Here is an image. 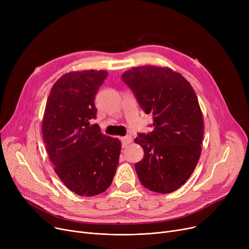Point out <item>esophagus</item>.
Returning <instances> with one entry per match:
<instances>
[{
	"instance_id": "obj_1",
	"label": "esophagus",
	"mask_w": 249,
	"mask_h": 249,
	"mask_svg": "<svg viewBox=\"0 0 249 249\" xmlns=\"http://www.w3.org/2000/svg\"><path fill=\"white\" fill-rule=\"evenodd\" d=\"M121 142H122V147H126L128 144L132 142V137L131 136H125L121 138Z\"/></svg>"
}]
</instances>
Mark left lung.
<instances>
[{
	"label": "left lung",
	"mask_w": 249,
	"mask_h": 249,
	"mask_svg": "<svg viewBox=\"0 0 249 249\" xmlns=\"http://www.w3.org/2000/svg\"><path fill=\"white\" fill-rule=\"evenodd\" d=\"M121 77L141 109L153 115V131L135 138L144 151L135 163L141 185L160 194L175 192L185 185L201 155L204 122L197 95L184 76L168 68L144 65Z\"/></svg>",
	"instance_id": "left-lung-1"
}]
</instances>
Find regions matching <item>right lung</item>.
I'll return each instance as SVG.
<instances>
[{"label":"right lung","mask_w":249,"mask_h":249,"mask_svg":"<svg viewBox=\"0 0 249 249\" xmlns=\"http://www.w3.org/2000/svg\"><path fill=\"white\" fill-rule=\"evenodd\" d=\"M106 71H71L51 88L42 134L54 172L71 192L91 197L112 184L119 164L121 142L101 132L95 96Z\"/></svg>","instance_id":"add662e5"}]
</instances>
